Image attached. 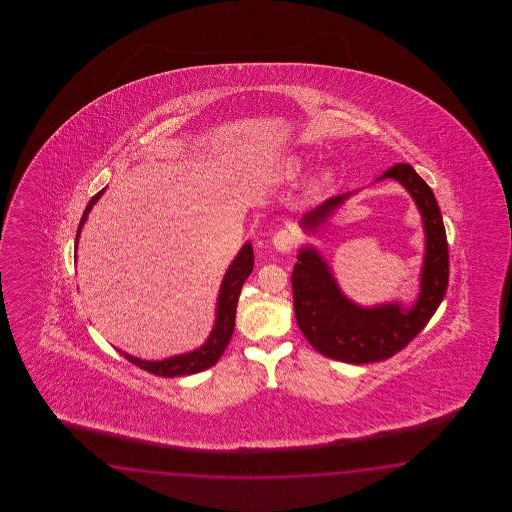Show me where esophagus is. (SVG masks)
Returning a JSON list of instances; mask_svg holds the SVG:
<instances>
[{"label": "esophagus", "mask_w": 512, "mask_h": 512, "mask_svg": "<svg viewBox=\"0 0 512 512\" xmlns=\"http://www.w3.org/2000/svg\"><path fill=\"white\" fill-rule=\"evenodd\" d=\"M296 241H298V238H296L294 230L280 229L274 234L272 245H274L276 251L291 252L294 249V245H296Z\"/></svg>", "instance_id": "1"}]
</instances>
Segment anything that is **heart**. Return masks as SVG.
Wrapping results in <instances>:
<instances>
[{"label":"heart","instance_id":"heart-1","mask_svg":"<svg viewBox=\"0 0 512 512\" xmlns=\"http://www.w3.org/2000/svg\"><path fill=\"white\" fill-rule=\"evenodd\" d=\"M305 166H307L305 159L294 155V157L287 159V161L282 164L280 177L287 179V181H293L296 177H300V175L304 174ZM331 177H333L331 172H322V174L316 175V179L313 181V192H318V190H322L324 186L329 185V183H331Z\"/></svg>","mask_w":512,"mask_h":512}]
</instances>
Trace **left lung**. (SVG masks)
<instances>
[{
	"label": "left lung",
	"mask_w": 512,
	"mask_h": 512,
	"mask_svg": "<svg viewBox=\"0 0 512 512\" xmlns=\"http://www.w3.org/2000/svg\"><path fill=\"white\" fill-rule=\"evenodd\" d=\"M379 179H395L414 197L425 227L426 247L421 293L412 307L393 304L362 307L340 291L324 258L313 247L298 252L294 265V315L309 344L324 357L368 364L393 357L414 340L434 316L448 287V243L432 188L410 164L399 163ZM351 194L329 197L305 214L302 227L315 232Z\"/></svg>",
	"instance_id": "left-lung-1"
}]
</instances>
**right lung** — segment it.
<instances>
[{
  "label": "right lung",
  "instance_id": "1",
  "mask_svg": "<svg viewBox=\"0 0 512 512\" xmlns=\"http://www.w3.org/2000/svg\"><path fill=\"white\" fill-rule=\"evenodd\" d=\"M106 188H102L98 194L91 197V201L87 203L86 210L80 219V225L77 230V240H75V247L78 245V238H80V230L86 223L87 214L97 203L100 196L104 194ZM254 267V252H252L251 243H245L238 252V256L230 263L229 271L225 274L223 282H221V289H219L218 307H216V324L207 338V342L197 348L196 351L190 353H183V355H175L170 359L163 360H141L137 357H131L126 351H120L126 359L130 360L131 364L139 366L142 370L159 375V377H183V375H192V373H199V371L208 370L212 368L219 357L223 355L225 348L229 346L230 337L234 333V324H236V307H238V298H240L241 287L245 280L249 278V274Z\"/></svg>",
  "mask_w": 512,
  "mask_h": 512
}]
</instances>
